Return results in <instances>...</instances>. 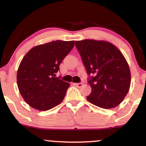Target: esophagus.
<instances>
[{
  "label": "esophagus",
  "instance_id": "obj_1",
  "mask_svg": "<svg viewBox=\"0 0 146 146\" xmlns=\"http://www.w3.org/2000/svg\"><path fill=\"white\" fill-rule=\"evenodd\" d=\"M73 85H75V86H76L77 87H81L82 86V83H73Z\"/></svg>",
  "mask_w": 146,
  "mask_h": 146
}]
</instances>
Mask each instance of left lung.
<instances>
[{
  "mask_svg": "<svg viewBox=\"0 0 146 146\" xmlns=\"http://www.w3.org/2000/svg\"><path fill=\"white\" fill-rule=\"evenodd\" d=\"M89 77L90 103L102 108H113L123 101L130 86V71L121 51L106 41H75Z\"/></svg>",
  "mask_w": 146,
  "mask_h": 146,
  "instance_id": "8db88e82",
  "label": "left lung"
}]
</instances>
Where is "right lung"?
<instances>
[{
    "label": "right lung",
    "instance_id": "1",
    "mask_svg": "<svg viewBox=\"0 0 146 146\" xmlns=\"http://www.w3.org/2000/svg\"><path fill=\"white\" fill-rule=\"evenodd\" d=\"M74 41H52L31 48L17 72L18 89L33 108L47 110L62 102L70 84L56 77L60 64L71 51Z\"/></svg>",
    "mask_w": 146,
    "mask_h": 146
}]
</instances>
